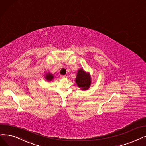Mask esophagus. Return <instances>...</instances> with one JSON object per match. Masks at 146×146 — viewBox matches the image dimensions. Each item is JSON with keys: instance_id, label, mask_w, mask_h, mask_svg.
<instances>
[{"instance_id": "esophagus-1", "label": "esophagus", "mask_w": 146, "mask_h": 146, "mask_svg": "<svg viewBox=\"0 0 146 146\" xmlns=\"http://www.w3.org/2000/svg\"><path fill=\"white\" fill-rule=\"evenodd\" d=\"M66 75H60L61 78H66Z\"/></svg>"}]
</instances>
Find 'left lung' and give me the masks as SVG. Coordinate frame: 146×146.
<instances>
[{
	"instance_id": "left-lung-1",
	"label": "left lung",
	"mask_w": 146,
	"mask_h": 146,
	"mask_svg": "<svg viewBox=\"0 0 146 146\" xmlns=\"http://www.w3.org/2000/svg\"><path fill=\"white\" fill-rule=\"evenodd\" d=\"M75 83L81 90L89 89L91 84V77L89 73L86 72L83 69H80L75 78Z\"/></svg>"
}]
</instances>
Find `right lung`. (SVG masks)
I'll return each instance as SVG.
<instances>
[{"label":"right lung","instance_id":"1","mask_svg":"<svg viewBox=\"0 0 146 146\" xmlns=\"http://www.w3.org/2000/svg\"><path fill=\"white\" fill-rule=\"evenodd\" d=\"M45 79H46V80H47V81H51L53 79L54 76H53V74H50V72H48V73H46V74L45 76Z\"/></svg>","mask_w":146,"mask_h":146}]
</instances>
